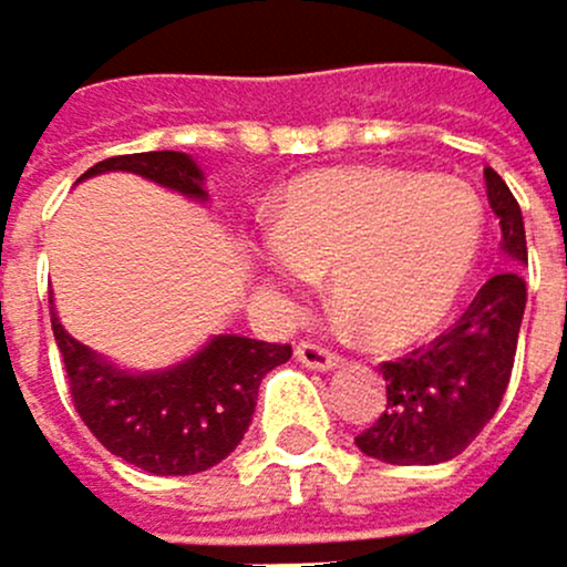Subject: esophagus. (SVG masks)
I'll return each mask as SVG.
<instances>
[{"mask_svg":"<svg viewBox=\"0 0 567 567\" xmlns=\"http://www.w3.org/2000/svg\"><path fill=\"white\" fill-rule=\"evenodd\" d=\"M296 358H299V364H306V368H312V371H333V368L340 364V358L330 354V351L320 348V344H299V348H296Z\"/></svg>","mask_w":567,"mask_h":567,"instance_id":"obj_1","label":"esophagus"}]
</instances>
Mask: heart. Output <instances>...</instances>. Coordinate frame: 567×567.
<instances>
[{
	"label": "heart",
	"mask_w": 567,
	"mask_h": 567,
	"mask_svg": "<svg viewBox=\"0 0 567 567\" xmlns=\"http://www.w3.org/2000/svg\"><path fill=\"white\" fill-rule=\"evenodd\" d=\"M485 240L475 192L447 175L333 168L292 182L271 213L268 289L292 302L312 271L382 351L434 337L465 296Z\"/></svg>",
	"instance_id": "obj_1"
}]
</instances>
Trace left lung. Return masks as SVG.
<instances>
[{"instance_id": "left-lung-1", "label": "left lung", "mask_w": 567, "mask_h": 567, "mask_svg": "<svg viewBox=\"0 0 567 567\" xmlns=\"http://www.w3.org/2000/svg\"><path fill=\"white\" fill-rule=\"evenodd\" d=\"M485 196L503 230V255L527 265V234L509 185L485 168ZM527 281L516 268L493 275L468 312L430 348L385 361V413L354 437L385 465H441L465 451L496 416L509 385Z\"/></svg>"}]
</instances>
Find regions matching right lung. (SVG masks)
<instances>
[{"instance_id": "obj_1", "label": "right lung", "mask_w": 567, "mask_h": 567, "mask_svg": "<svg viewBox=\"0 0 567 567\" xmlns=\"http://www.w3.org/2000/svg\"><path fill=\"white\" fill-rule=\"evenodd\" d=\"M106 172L141 175L192 203L209 199L203 168L182 151L106 157L82 178ZM51 327L85 426L106 451L151 475H196L219 465L247 434L261 379L292 358L289 344L216 333L178 364L133 371L74 340L58 312Z\"/></svg>"}]
</instances>
